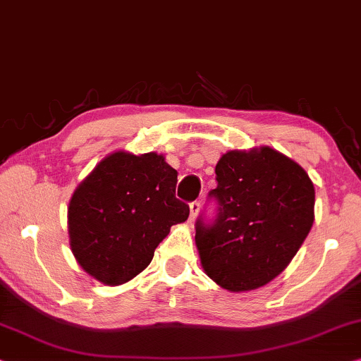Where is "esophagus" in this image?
<instances>
[{
	"mask_svg": "<svg viewBox=\"0 0 361 361\" xmlns=\"http://www.w3.org/2000/svg\"><path fill=\"white\" fill-rule=\"evenodd\" d=\"M189 207H190V221H192V219H195V216H197V213H198V212H200V202H198V200H195V202H192Z\"/></svg>",
	"mask_w": 361,
	"mask_h": 361,
	"instance_id": "34e87169",
	"label": "esophagus"
}]
</instances>
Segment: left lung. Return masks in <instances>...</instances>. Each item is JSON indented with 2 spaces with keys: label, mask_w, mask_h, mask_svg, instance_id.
Here are the masks:
<instances>
[{
  "label": "left lung",
  "mask_w": 361,
  "mask_h": 361,
  "mask_svg": "<svg viewBox=\"0 0 361 361\" xmlns=\"http://www.w3.org/2000/svg\"><path fill=\"white\" fill-rule=\"evenodd\" d=\"M215 216L195 221L205 274L229 291L267 285L285 270L314 221V185L306 171L264 146L228 151L218 161Z\"/></svg>",
  "instance_id": "left-lung-1"
}]
</instances>
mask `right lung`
Here are the masks:
<instances>
[{"label": "right lung", "instance_id": "obj_1", "mask_svg": "<svg viewBox=\"0 0 361 361\" xmlns=\"http://www.w3.org/2000/svg\"><path fill=\"white\" fill-rule=\"evenodd\" d=\"M177 171L164 156L117 151L78 185L68 233L82 269L106 285H122L148 267L172 224L189 218L176 198Z\"/></svg>", "mask_w": 361, "mask_h": 361}]
</instances>
